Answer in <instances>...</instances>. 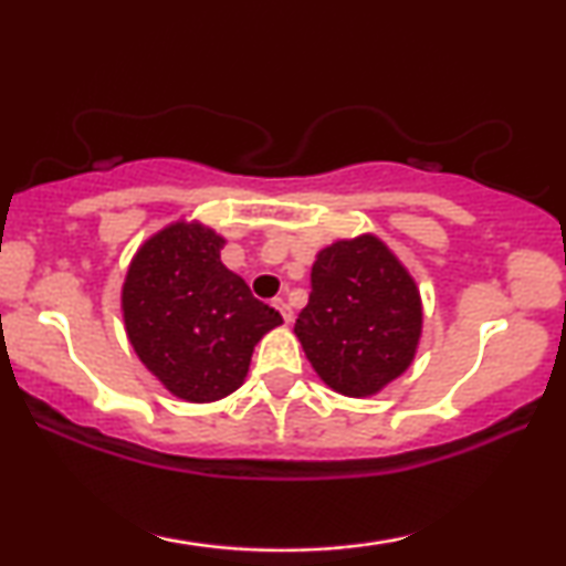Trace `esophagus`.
Here are the masks:
<instances>
[{"label":"esophagus","instance_id":"esophagus-1","mask_svg":"<svg viewBox=\"0 0 566 566\" xmlns=\"http://www.w3.org/2000/svg\"><path fill=\"white\" fill-rule=\"evenodd\" d=\"M273 306L277 308V312H281V316H283V322L285 324H291L293 322V308H291V304L285 298H275L273 301Z\"/></svg>","mask_w":566,"mask_h":566}]
</instances>
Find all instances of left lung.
Wrapping results in <instances>:
<instances>
[{
    "label": "left lung",
    "mask_w": 566,
    "mask_h": 566,
    "mask_svg": "<svg viewBox=\"0 0 566 566\" xmlns=\"http://www.w3.org/2000/svg\"><path fill=\"white\" fill-rule=\"evenodd\" d=\"M296 337L316 374L345 397H368L405 374L422 329L415 281L376 237L316 254Z\"/></svg>",
    "instance_id": "obj_1"
}]
</instances>
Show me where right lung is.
<instances>
[{"instance_id": "add662e5", "label": "right lung", "mask_w": 566, "mask_h": 566, "mask_svg": "<svg viewBox=\"0 0 566 566\" xmlns=\"http://www.w3.org/2000/svg\"><path fill=\"white\" fill-rule=\"evenodd\" d=\"M223 239L172 223L130 262L123 316L144 366L175 397L216 401L244 381L252 350L283 316L223 268Z\"/></svg>"}]
</instances>
